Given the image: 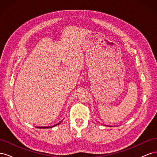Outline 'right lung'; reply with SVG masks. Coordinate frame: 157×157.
<instances>
[{
	"mask_svg": "<svg viewBox=\"0 0 157 157\" xmlns=\"http://www.w3.org/2000/svg\"><path fill=\"white\" fill-rule=\"evenodd\" d=\"M61 122H61H59V123H58V124H56L54 125L53 126H42V127H37V128H52V127H54V126H57V125H58V124H59Z\"/></svg>",
	"mask_w": 157,
	"mask_h": 157,
	"instance_id": "1",
	"label": "right lung"
}]
</instances>
